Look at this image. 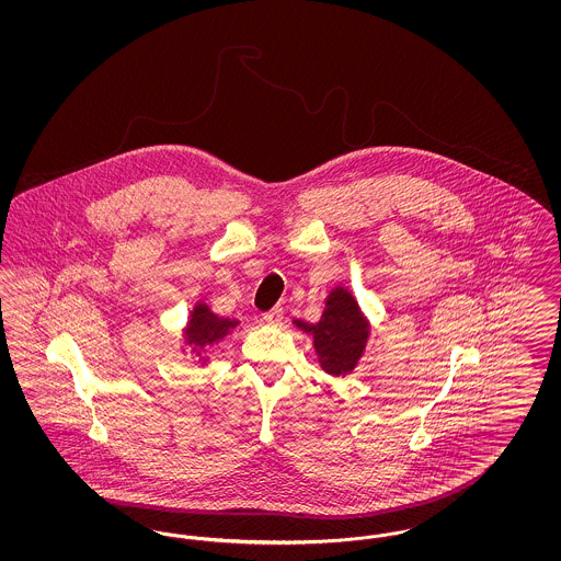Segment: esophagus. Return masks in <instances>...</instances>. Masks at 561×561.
I'll return each instance as SVG.
<instances>
[{
    "label": "esophagus",
    "mask_w": 561,
    "mask_h": 561,
    "mask_svg": "<svg viewBox=\"0 0 561 561\" xmlns=\"http://www.w3.org/2000/svg\"><path fill=\"white\" fill-rule=\"evenodd\" d=\"M263 320L267 321L268 325H282V321H284V309H282V307H273L271 311H267V313L263 316Z\"/></svg>",
    "instance_id": "1"
}]
</instances>
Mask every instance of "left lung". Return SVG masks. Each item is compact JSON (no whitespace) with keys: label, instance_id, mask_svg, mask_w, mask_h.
I'll use <instances>...</instances> for the list:
<instances>
[{"label":"left lung","instance_id":"obj_1","mask_svg":"<svg viewBox=\"0 0 561 561\" xmlns=\"http://www.w3.org/2000/svg\"><path fill=\"white\" fill-rule=\"evenodd\" d=\"M325 309L318 323L294 320L293 323L313 339L323 373L347 376L364 357L373 325L362 311L357 298L345 286H334L325 296Z\"/></svg>","mask_w":561,"mask_h":561}]
</instances>
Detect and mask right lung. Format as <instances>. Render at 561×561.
Instances as JSON below:
<instances>
[{
	"mask_svg": "<svg viewBox=\"0 0 561 561\" xmlns=\"http://www.w3.org/2000/svg\"><path fill=\"white\" fill-rule=\"evenodd\" d=\"M240 320H229L216 316L213 309L204 302L197 300L188 313L187 323L183 328V353H191V359L197 364L206 366L210 357L206 355L208 348L218 345L225 336H229L233 330H238Z\"/></svg>",
	"mask_w": 561,
	"mask_h": 561,
	"instance_id": "add662e5",
	"label": "right lung"
}]
</instances>
